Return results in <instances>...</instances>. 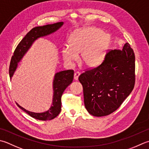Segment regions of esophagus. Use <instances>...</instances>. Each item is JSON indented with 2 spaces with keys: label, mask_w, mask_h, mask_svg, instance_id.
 I'll list each match as a JSON object with an SVG mask.
<instances>
[{
  "label": "esophagus",
  "mask_w": 149,
  "mask_h": 149,
  "mask_svg": "<svg viewBox=\"0 0 149 149\" xmlns=\"http://www.w3.org/2000/svg\"><path fill=\"white\" fill-rule=\"evenodd\" d=\"M80 75V73L79 72H76L74 73V79L75 80H77L79 76Z\"/></svg>",
  "instance_id": "esophagus-1"
}]
</instances>
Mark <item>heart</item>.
<instances>
[{
  "instance_id": "1",
  "label": "heart",
  "mask_w": 149,
  "mask_h": 149,
  "mask_svg": "<svg viewBox=\"0 0 149 149\" xmlns=\"http://www.w3.org/2000/svg\"><path fill=\"white\" fill-rule=\"evenodd\" d=\"M109 42V37L100 29L88 27L75 31L68 39V46L62 49L63 59L71 63L78 59L84 66L94 67L103 59Z\"/></svg>"
}]
</instances>
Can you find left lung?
Instances as JSON below:
<instances>
[{
  "label": "left lung",
  "mask_w": 149,
  "mask_h": 149,
  "mask_svg": "<svg viewBox=\"0 0 149 149\" xmlns=\"http://www.w3.org/2000/svg\"><path fill=\"white\" fill-rule=\"evenodd\" d=\"M79 81L89 113L101 117L116 111L134 87L135 55L130 45L107 52L101 65L86 70Z\"/></svg>",
  "instance_id": "left-lung-1"
}]
</instances>
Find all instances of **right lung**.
<instances>
[{
	"label": "right lung",
	"instance_id": "right-lung-1",
	"mask_svg": "<svg viewBox=\"0 0 149 149\" xmlns=\"http://www.w3.org/2000/svg\"><path fill=\"white\" fill-rule=\"evenodd\" d=\"M63 22H59L52 24L37 26V27L32 28L26 35L25 37L17 45L11 59L10 68H9L10 79H11L15 71L16 70L18 63L24 56V55L27 52L29 48L31 47L35 40L40 37L48 36L54 33L63 26ZM74 72L73 70L61 71L55 74L53 83V102H52V107L48 111L42 113H35L24 109L23 107H20L18 103H16L17 105L23 111L30 115L31 117L39 119V120L47 121L56 118L59 114L61 110V97H62L63 93L67 88V86L72 83L74 79Z\"/></svg>",
	"mask_w": 149,
	"mask_h": 149
}]
</instances>
